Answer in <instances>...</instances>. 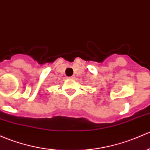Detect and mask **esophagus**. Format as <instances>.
<instances>
[{"label": "esophagus", "instance_id": "obj_1", "mask_svg": "<svg viewBox=\"0 0 150 150\" xmlns=\"http://www.w3.org/2000/svg\"><path fill=\"white\" fill-rule=\"evenodd\" d=\"M68 78H69V79H72V78H73V77H72V76H71V77H68Z\"/></svg>", "mask_w": 150, "mask_h": 150}]
</instances>
